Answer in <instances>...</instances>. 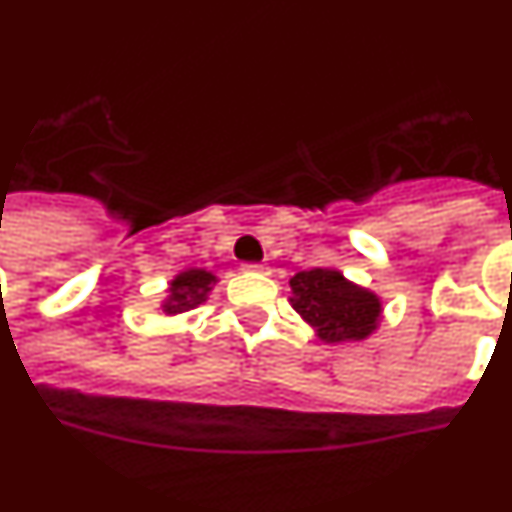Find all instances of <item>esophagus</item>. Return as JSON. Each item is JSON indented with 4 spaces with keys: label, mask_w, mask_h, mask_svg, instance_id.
Returning <instances> with one entry per match:
<instances>
[{
    "label": "esophagus",
    "mask_w": 512,
    "mask_h": 512,
    "mask_svg": "<svg viewBox=\"0 0 512 512\" xmlns=\"http://www.w3.org/2000/svg\"><path fill=\"white\" fill-rule=\"evenodd\" d=\"M242 270H247V273H265V265H260V263H244L242 265Z\"/></svg>",
    "instance_id": "1"
}]
</instances>
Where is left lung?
I'll return each instance as SVG.
<instances>
[{
  "mask_svg": "<svg viewBox=\"0 0 512 512\" xmlns=\"http://www.w3.org/2000/svg\"><path fill=\"white\" fill-rule=\"evenodd\" d=\"M291 307L325 343L364 341L380 325V296L330 268L302 270L291 278Z\"/></svg>",
  "mask_w": 512,
  "mask_h": 512,
  "instance_id": "obj_1",
  "label": "left lung"
}]
</instances>
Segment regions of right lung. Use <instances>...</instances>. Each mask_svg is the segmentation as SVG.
<instances>
[{
	"label": "right lung",
	"mask_w": 512,
	"mask_h": 512,
	"mask_svg": "<svg viewBox=\"0 0 512 512\" xmlns=\"http://www.w3.org/2000/svg\"><path fill=\"white\" fill-rule=\"evenodd\" d=\"M218 278L203 268H187L182 270L174 281L169 283V296L163 302V312L166 315H179L187 309H195L197 304H203L208 299L210 289Z\"/></svg>",
	"instance_id": "obj_1"
}]
</instances>
